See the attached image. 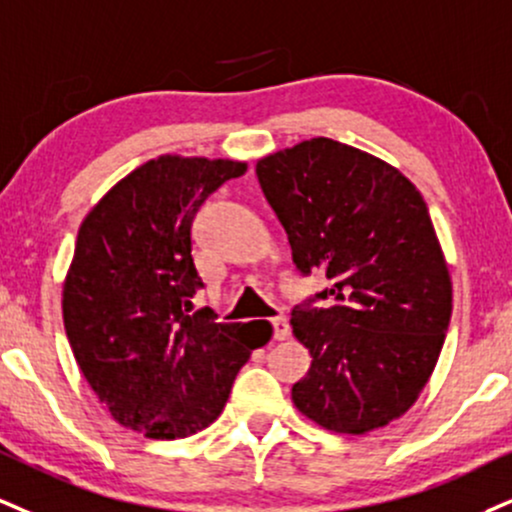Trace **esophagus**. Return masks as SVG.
Wrapping results in <instances>:
<instances>
[{
	"label": "esophagus",
	"mask_w": 512,
	"mask_h": 512,
	"mask_svg": "<svg viewBox=\"0 0 512 512\" xmlns=\"http://www.w3.org/2000/svg\"><path fill=\"white\" fill-rule=\"evenodd\" d=\"M272 326H274L276 341H283V338H288V334H291V324H288L286 317H274Z\"/></svg>",
	"instance_id": "esophagus-1"
}]
</instances>
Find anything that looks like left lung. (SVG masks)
I'll use <instances>...</instances> for the list:
<instances>
[{
    "label": "left lung",
    "mask_w": 512,
    "mask_h": 512,
    "mask_svg": "<svg viewBox=\"0 0 512 512\" xmlns=\"http://www.w3.org/2000/svg\"><path fill=\"white\" fill-rule=\"evenodd\" d=\"M262 193L288 233L295 267L326 274L295 307L293 336L312 365L293 405L336 434H367L420 398L453 310V283L420 190L396 166L331 138L262 157Z\"/></svg>",
    "instance_id": "1"
}]
</instances>
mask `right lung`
<instances>
[{
    "instance_id": "add662e5",
    "label": "right lung",
    "mask_w": 512,
    "mask_h": 512,
    "mask_svg": "<svg viewBox=\"0 0 512 512\" xmlns=\"http://www.w3.org/2000/svg\"><path fill=\"white\" fill-rule=\"evenodd\" d=\"M238 159L159 155L121 178L78 229L61 293L73 357L121 427L186 439L212 424L250 353L252 324L188 315L202 286L190 255L195 212Z\"/></svg>"
}]
</instances>
